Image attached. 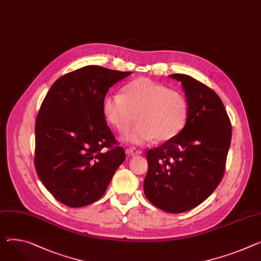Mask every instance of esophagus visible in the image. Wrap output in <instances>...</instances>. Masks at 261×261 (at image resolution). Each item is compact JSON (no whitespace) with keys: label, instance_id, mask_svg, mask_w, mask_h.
Listing matches in <instances>:
<instances>
[{"label":"esophagus","instance_id":"esophagus-1","mask_svg":"<svg viewBox=\"0 0 261 261\" xmlns=\"http://www.w3.org/2000/svg\"><path fill=\"white\" fill-rule=\"evenodd\" d=\"M127 154L128 155H131V156H134V155H140L143 153V151L141 149H137L135 147H132V148H129L126 150Z\"/></svg>","mask_w":261,"mask_h":261}]
</instances>
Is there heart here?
Here are the masks:
<instances>
[{
  "instance_id": "1",
  "label": "heart",
  "mask_w": 261,
  "mask_h": 261,
  "mask_svg": "<svg viewBox=\"0 0 261 261\" xmlns=\"http://www.w3.org/2000/svg\"><path fill=\"white\" fill-rule=\"evenodd\" d=\"M103 117L118 132H125L136 118L138 124L128 131L124 140L141 145L156 138L168 142L185 127L189 106L178 90L147 77L128 83L123 94L108 93L101 99Z\"/></svg>"
}]
</instances>
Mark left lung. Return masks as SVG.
<instances>
[{
  "mask_svg": "<svg viewBox=\"0 0 261 261\" xmlns=\"http://www.w3.org/2000/svg\"><path fill=\"white\" fill-rule=\"evenodd\" d=\"M169 76L181 83L188 118L174 138L147 152L144 192L160 209L182 213L200 204L219 185L232 127L220 97L209 87L186 74Z\"/></svg>",
  "mask_w": 261,
  "mask_h": 261,
  "instance_id": "8db88e82",
  "label": "left lung"
}]
</instances>
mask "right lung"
<instances>
[{"label": "right lung", "mask_w": 261, "mask_h": 261, "mask_svg": "<svg viewBox=\"0 0 261 261\" xmlns=\"http://www.w3.org/2000/svg\"><path fill=\"white\" fill-rule=\"evenodd\" d=\"M132 72L86 66L50 87L36 120L37 173L60 202L81 207L99 199L126 159L106 124L101 99Z\"/></svg>", "instance_id": "right-lung-1"}]
</instances>
